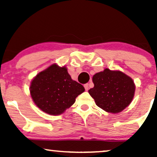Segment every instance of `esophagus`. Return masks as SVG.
<instances>
[{
    "label": "esophagus",
    "mask_w": 157,
    "mask_h": 157,
    "mask_svg": "<svg viewBox=\"0 0 157 157\" xmlns=\"http://www.w3.org/2000/svg\"><path fill=\"white\" fill-rule=\"evenodd\" d=\"M84 86H85V89L86 91H87L89 90V84L86 83L85 84V85H84Z\"/></svg>",
    "instance_id": "1"
}]
</instances>
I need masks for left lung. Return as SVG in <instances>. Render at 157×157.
Segmentation results:
<instances>
[{
	"mask_svg": "<svg viewBox=\"0 0 157 157\" xmlns=\"http://www.w3.org/2000/svg\"><path fill=\"white\" fill-rule=\"evenodd\" d=\"M92 81L94 86L88 92L96 104L105 111L119 113L132 101L135 90L134 82L123 72L106 68L96 73Z\"/></svg>",
	"mask_w": 157,
	"mask_h": 157,
	"instance_id": "1",
	"label": "left lung"
}]
</instances>
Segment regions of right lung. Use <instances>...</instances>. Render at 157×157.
<instances>
[{
	"label": "right lung",
	"mask_w": 157,
	"mask_h": 157,
	"mask_svg": "<svg viewBox=\"0 0 157 157\" xmlns=\"http://www.w3.org/2000/svg\"><path fill=\"white\" fill-rule=\"evenodd\" d=\"M84 91L81 84L72 80L66 67L56 64L39 72L30 86V94L35 104L52 116L63 113Z\"/></svg>",
	"instance_id": "1"
}]
</instances>
